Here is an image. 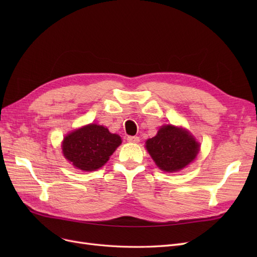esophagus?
I'll return each instance as SVG.
<instances>
[{"instance_id":"34e87169","label":"esophagus","mask_w":257,"mask_h":257,"mask_svg":"<svg viewBox=\"0 0 257 257\" xmlns=\"http://www.w3.org/2000/svg\"><path fill=\"white\" fill-rule=\"evenodd\" d=\"M139 141H141V139H139L138 136H127V142L128 143L137 144V143H139Z\"/></svg>"}]
</instances>
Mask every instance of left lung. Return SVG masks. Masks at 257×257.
Masks as SVG:
<instances>
[{
	"label": "left lung",
	"instance_id": "left-lung-1",
	"mask_svg": "<svg viewBox=\"0 0 257 257\" xmlns=\"http://www.w3.org/2000/svg\"><path fill=\"white\" fill-rule=\"evenodd\" d=\"M146 148L153 161L162 170L178 172L196 158L199 145L183 128L165 125L157 136L148 139Z\"/></svg>",
	"mask_w": 257,
	"mask_h": 257
}]
</instances>
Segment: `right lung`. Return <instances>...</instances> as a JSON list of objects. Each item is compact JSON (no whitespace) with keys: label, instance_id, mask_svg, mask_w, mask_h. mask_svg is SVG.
<instances>
[{"label":"right lung","instance_id":"obj_1","mask_svg":"<svg viewBox=\"0 0 257 257\" xmlns=\"http://www.w3.org/2000/svg\"><path fill=\"white\" fill-rule=\"evenodd\" d=\"M120 145L119 135L111 134L102 125L89 124L68 134L64 138L62 150L75 167L92 172L102 167Z\"/></svg>","mask_w":257,"mask_h":257}]
</instances>
